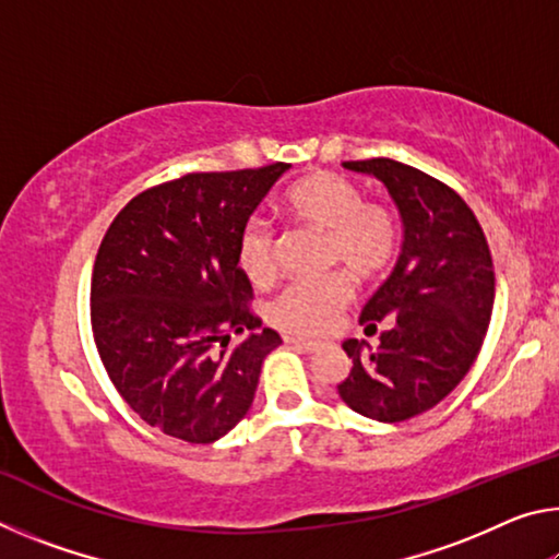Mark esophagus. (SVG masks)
Listing matches in <instances>:
<instances>
[{"label": "esophagus", "instance_id": "34e87169", "mask_svg": "<svg viewBox=\"0 0 559 559\" xmlns=\"http://www.w3.org/2000/svg\"><path fill=\"white\" fill-rule=\"evenodd\" d=\"M286 343L302 349V353H316V349L320 347V343H313V340H302V337H288Z\"/></svg>", "mask_w": 559, "mask_h": 559}]
</instances>
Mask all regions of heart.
Segmentation results:
<instances>
[{
	"mask_svg": "<svg viewBox=\"0 0 559 559\" xmlns=\"http://www.w3.org/2000/svg\"><path fill=\"white\" fill-rule=\"evenodd\" d=\"M283 206L298 224L328 234V266H345L359 281L382 276L400 251L394 212L380 202H365L359 187L340 175L318 173L300 179L288 189ZM236 259L251 283L261 286L276 276V236L266 222L243 224ZM353 296V278L345 271L296 281L271 300L269 320L293 335H323Z\"/></svg>",
	"mask_w": 559,
	"mask_h": 559,
	"instance_id": "1",
	"label": "heart"
}]
</instances>
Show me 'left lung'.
<instances>
[{
  "label": "left lung",
  "mask_w": 559,
  "mask_h": 559,
  "mask_svg": "<svg viewBox=\"0 0 559 559\" xmlns=\"http://www.w3.org/2000/svg\"><path fill=\"white\" fill-rule=\"evenodd\" d=\"M386 187L402 216V253L359 323L380 345L343 343L353 370L337 384L349 409L394 424L429 412L456 390L484 345L496 276L484 229L439 179L390 157L343 163Z\"/></svg>",
  "instance_id": "obj_1"
}]
</instances>
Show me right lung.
<instances>
[{"mask_svg": "<svg viewBox=\"0 0 559 559\" xmlns=\"http://www.w3.org/2000/svg\"><path fill=\"white\" fill-rule=\"evenodd\" d=\"M286 163L192 173L126 204L91 281V323L110 382L167 437L212 443L251 409L261 365L283 340L246 308L236 246ZM231 334L239 346L226 348Z\"/></svg>", "mask_w": 559, "mask_h": 559, "instance_id": "right-lung-1", "label": "right lung"}]
</instances>
